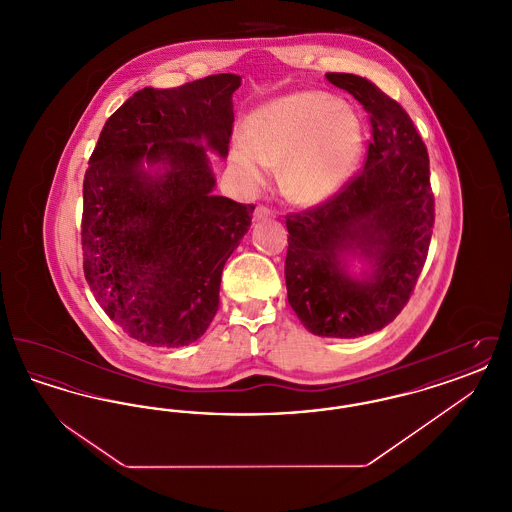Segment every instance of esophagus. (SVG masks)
<instances>
[{
	"label": "esophagus",
	"mask_w": 512,
	"mask_h": 512,
	"mask_svg": "<svg viewBox=\"0 0 512 512\" xmlns=\"http://www.w3.org/2000/svg\"><path fill=\"white\" fill-rule=\"evenodd\" d=\"M272 217H276V211L274 209H270L267 205H259L257 209H255V213H253V219L257 220H265L272 219Z\"/></svg>",
	"instance_id": "obj_1"
}]
</instances>
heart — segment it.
<instances>
[{"mask_svg":"<svg viewBox=\"0 0 512 512\" xmlns=\"http://www.w3.org/2000/svg\"><path fill=\"white\" fill-rule=\"evenodd\" d=\"M230 163L259 184L263 167L280 170L284 194L299 205L330 199L351 178L365 146L361 119L324 92H295L259 105L244 122Z\"/></svg>","mask_w":512,"mask_h":512,"instance_id":"obj_1","label":"heart"}]
</instances>
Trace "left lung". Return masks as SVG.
<instances>
[{"label":"left lung","instance_id":"left-lung-1","mask_svg":"<svg viewBox=\"0 0 512 512\" xmlns=\"http://www.w3.org/2000/svg\"><path fill=\"white\" fill-rule=\"evenodd\" d=\"M357 99L372 124L365 167L322 205L286 217L288 301L322 338L382 330L407 305L426 263L434 194L428 151L407 111L363 76L328 73ZM365 260L361 279L346 257Z\"/></svg>","mask_w":512,"mask_h":512}]
</instances>
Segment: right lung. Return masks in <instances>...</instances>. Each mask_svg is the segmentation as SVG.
<instances>
[{
  "label": "right lung",
  "instance_id": "add662e5",
  "mask_svg": "<svg viewBox=\"0 0 512 512\" xmlns=\"http://www.w3.org/2000/svg\"><path fill=\"white\" fill-rule=\"evenodd\" d=\"M238 74L144 88L107 119L84 176V276L107 317L153 347L199 340L255 205L213 195L207 149L228 155ZM159 164L153 175L143 163Z\"/></svg>",
  "mask_w": 512,
  "mask_h": 512
}]
</instances>
